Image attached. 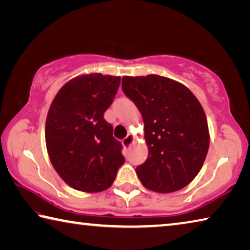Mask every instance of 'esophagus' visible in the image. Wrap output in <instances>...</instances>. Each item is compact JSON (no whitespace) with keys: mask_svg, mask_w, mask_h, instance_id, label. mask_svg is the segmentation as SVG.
I'll return each instance as SVG.
<instances>
[{"mask_svg":"<svg viewBox=\"0 0 250 250\" xmlns=\"http://www.w3.org/2000/svg\"><path fill=\"white\" fill-rule=\"evenodd\" d=\"M134 141V137L132 134H128L126 137L124 139V141H122V145H124L125 147H129L131 145H132V142Z\"/></svg>","mask_w":250,"mask_h":250,"instance_id":"1","label":"esophagus"}]
</instances>
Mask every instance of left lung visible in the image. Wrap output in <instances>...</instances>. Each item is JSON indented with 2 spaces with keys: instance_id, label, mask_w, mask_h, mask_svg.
<instances>
[{
  "instance_id": "8db88e82",
  "label": "left lung",
  "mask_w": 250,
  "mask_h": 250,
  "mask_svg": "<svg viewBox=\"0 0 250 250\" xmlns=\"http://www.w3.org/2000/svg\"><path fill=\"white\" fill-rule=\"evenodd\" d=\"M145 122L149 155L135 171L146 188L171 193L195 179L209 146L204 110L184 84L158 75L122 77Z\"/></svg>"
}]
</instances>
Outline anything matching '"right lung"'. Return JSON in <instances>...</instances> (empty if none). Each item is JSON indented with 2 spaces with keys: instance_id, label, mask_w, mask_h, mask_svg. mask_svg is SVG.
Instances as JSON below:
<instances>
[{
  "instance_id": "add662e5",
  "label": "right lung",
  "mask_w": 250,
  "mask_h": 250,
  "mask_svg": "<svg viewBox=\"0 0 250 250\" xmlns=\"http://www.w3.org/2000/svg\"><path fill=\"white\" fill-rule=\"evenodd\" d=\"M119 84L118 76H79L65 83L50 104L45 125L50 162L78 191H104L125 163L121 142L104 118Z\"/></svg>"
}]
</instances>
